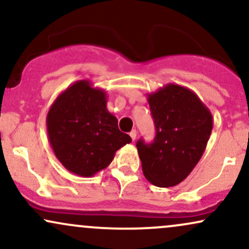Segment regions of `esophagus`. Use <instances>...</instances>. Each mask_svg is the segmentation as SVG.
<instances>
[{
    "instance_id": "1",
    "label": "esophagus",
    "mask_w": 249,
    "mask_h": 249,
    "mask_svg": "<svg viewBox=\"0 0 249 249\" xmlns=\"http://www.w3.org/2000/svg\"><path fill=\"white\" fill-rule=\"evenodd\" d=\"M130 136H131V138H132V141H134V139L137 138V131L136 130H132L130 132Z\"/></svg>"
}]
</instances>
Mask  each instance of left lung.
I'll list each match as a JSON object with an SVG mask.
<instances>
[{"label":"left lung","instance_id":"8db88e82","mask_svg":"<svg viewBox=\"0 0 249 249\" xmlns=\"http://www.w3.org/2000/svg\"><path fill=\"white\" fill-rule=\"evenodd\" d=\"M147 102L156 138L151 144L137 142L142 173L154 186H176L204 154L212 133V113L196 92L172 83L148 93Z\"/></svg>","mask_w":249,"mask_h":249}]
</instances>
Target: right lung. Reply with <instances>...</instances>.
<instances>
[{
  "label": "right lung",
  "mask_w": 249,
  "mask_h": 249,
  "mask_svg": "<svg viewBox=\"0 0 249 249\" xmlns=\"http://www.w3.org/2000/svg\"><path fill=\"white\" fill-rule=\"evenodd\" d=\"M107 92L82 79L55 99L47 115V132L56 158L76 176H95L107 168L119 148L132 142L121 132L107 107Z\"/></svg>",
  "instance_id": "right-lung-1"
}]
</instances>
